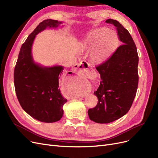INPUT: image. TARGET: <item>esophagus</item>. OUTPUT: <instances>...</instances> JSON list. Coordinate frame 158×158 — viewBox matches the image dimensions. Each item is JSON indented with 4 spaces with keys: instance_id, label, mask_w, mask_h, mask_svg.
Segmentation results:
<instances>
[{
    "instance_id": "34e87169",
    "label": "esophagus",
    "mask_w": 158,
    "mask_h": 158,
    "mask_svg": "<svg viewBox=\"0 0 158 158\" xmlns=\"http://www.w3.org/2000/svg\"><path fill=\"white\" fill-rule=\"evenodd\" d=\"M89 66V64H88L86 62H84V61H82L79 64H75L74 65V71L79 73L85 74L86 75L90 76L91 73L89 72V70L88 69Z\"/></svg>"
}]
</instances>
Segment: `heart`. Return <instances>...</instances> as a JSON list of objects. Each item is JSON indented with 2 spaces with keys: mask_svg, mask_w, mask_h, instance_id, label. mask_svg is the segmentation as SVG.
I'll return each mask as SVG.
<instances>
[{
  "mask_svg": "<svg viewBox=\"0 0 158 158\" xmlns=\"http://www.w3.org/2000/svg\"><path fill=\"white\" fill-rule=\"evenodd\" d=\"M118 39L115 32L105 27L90 31L83 39V48H91L89 56L91 60L100 62L105 60L118 44Z\"/></svg>",
  "mask_w": 158,
  "mask_h": 158,
  "instance_id": "heart-1",
  "label": "heart"
}]
</instances>
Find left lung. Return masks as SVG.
Masks as SVG:
<instances>
[{
    "mask_svg": "<svg viewBox=\"0 0 158 158\" xmlns=\"http://www.w3.org/2000/svg\"><path fill=\"white\" fill-rule=\"evenodd\" d=\"M114 25L123 43L106 61L96 67L101 81L94 93L98 104L88 110L91 121L109 123L125 115L135 98L139 84V56L129 32L119 22L108 19Z\"/></svg>",
    "mask_w": 158,
    "mask_h": 158,
    "instance_id": "8db88e82",
    "label": "left lung"
}]
</instances>
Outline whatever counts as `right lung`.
Listing matches in <instances>:
<instances>
[{
    "label": "right lung",
    "instance_id": "obj_1",
    "mask_svg": "<svg viewBox=\"0 0 158 158\" xmlns=\"http://www.w3.org/2000/svg\"><path fill=\"white\" fill-rule=\"evenodd\" d=\"M62 22L45 19L40 22L22 44L14 68L15 90L23 110L34 119L53 123L62 118L67 99L61 94L59 79L64 67H46L34 61L32 45L36 35L47 28L56 29Z\"/></svg>",
    "mask_w": 158,
    "mask_h": 158
}]
</instances>
